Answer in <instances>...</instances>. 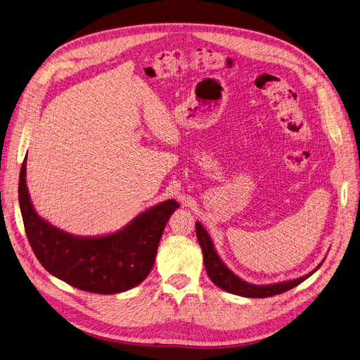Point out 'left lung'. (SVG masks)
<instances>
[{
  "label": "left lung",
  "instance_id": "obj_1",
  "mask_svg": "<svg viewBox=\"0 0 360 360\" xmlns=\"http://www.w3.org/2000/svg\"><path fill=\"white\" fill-rule=\"evenodd\" d=\"M195 231H197V238L200 242V246L202 249L204 265H205V271H207L210 279L215 285H217L219 288H221V290H224L230 294H234V295L248 297V298H268V297H272V295L286 292V291L292 290L294 286L300 285L307 278L313 275L321 266V263H323L321 262L314 271H311L309 274H307L301 278H297V279L271 283V285H253V283H249V282L243 281L240 276H237L234 272H231L224 265V262L220 259V256L217 255V252H215V249H214V245H212L210 234L201 226L200 221L195 223Z\"/></svg>",
  "mask_w": 360,
  "mask_h": 360
}]
</instances>
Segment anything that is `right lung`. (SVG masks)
<instances>
[{
  "label": "right lung",
  "mask_w": 360,
  "mask_h": 360,
  "mask_svg": "<svg viewBox=\"0 0 360 360\" xmlns=\"http://www.w3.org/2000/svg\"><path fill=\"white\" fill-rule=\"evenodd\" d=\"M24 159L18 181V202L29 243L53 276L94 294L129 291L150 274L160 237L179 204L167 200L143 211L122 230L84 237L66 233L36 212L26 184Z\"/></svg>",
  "instance_id": "1"
}]
</instances>
